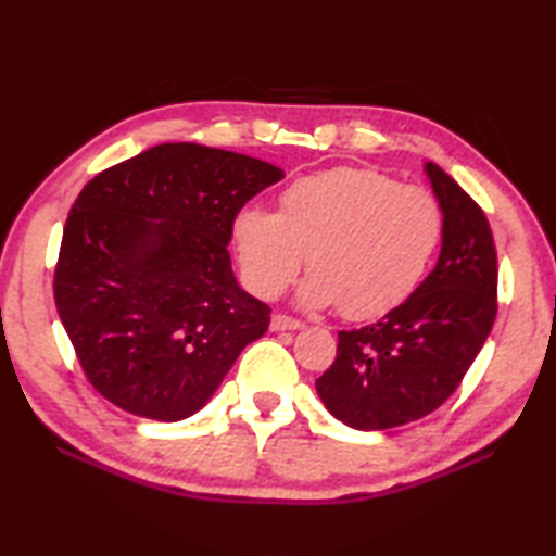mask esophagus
<instances>
[{
	"instance_id": "34e87169",
	"label": "esophagus",
	"mask_w": 556,
	"mask_h": 556,
	"mask_svg": "<svg viewBox=\"0 0 556 556\" xmlns=\"http://www.w3.org/2000/svg\"><path fill=\"white\" fill-rule=\"evenodd\" d=\"M269 328L271 331H296V328H304V321H299V318L287 314H275L271 316Z\"/></svg>"
}]
</instances>
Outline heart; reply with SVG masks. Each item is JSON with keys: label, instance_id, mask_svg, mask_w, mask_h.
Returning a JSON list of instances; mask_svg holds the SVG:
<instances>
[{"label": "heart", "instance_id": "b5f03b06", "mask_svg": "<svg viewBox=\"0 0 556 556\" xmlns=\"http://www.w3.org/2000/svg\"><path fill=\"white\" fill-rule=\"evenodd\" d=\"M437 195L375 168L336 166L281 188L279 208L244 205L232 220L242 277L275 299L304 267L306 306H341L348 318H378L407 301L441 242Z\"/></svg>", "mask_w": 556, "mask_h": 556}]
</instances>
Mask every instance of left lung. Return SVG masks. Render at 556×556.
Instances as JSON below:
<instances>
[{
	"instance_id": "obj_1",
	"label": "left lung",
	"mask_w": 556,
	"mask_h": 556,
	"mask_svg": "<svg viewBox=\"0 0 556 556\" xmlns=\"http://www.w3.org/2000/svg\"><path fill=\"white\" fill-rule=\"evenodd\" d=\"M425 172L444 211L437 267L378 324L338 333L336 361L316 380L326 409L353 429H392L441 407L497 314V257L485 213L437 164Z\"/></svg>"
}]
</instances>
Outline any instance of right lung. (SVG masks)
Instances as JSON below:
<instances>
[{"label":"right lung","mask_w":556,"mask_h":556,"mask_svg":"<svg viewBox=\"0 0 556 556\" xmlns=\"http://www.w3.org/2000/svg\"><path fill=\"white\" fill-rule=\"evenodd\" d=\"M285 178L260 159L178 142L100 172L75 199L53 275L55 308L92 388L156 421L199 412L267 304L230 267L232 220Z\"/></svg>","instance_id":"right-lung-1"}]
</instances>
